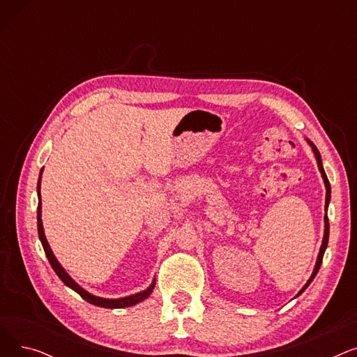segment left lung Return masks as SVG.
I'll list each match as a JSON object with an SVG mask.
<instances>
[{
	"label": "left lung",
	"mask_w": 357,
	"mask_h": 357,
	"mask_svg": "<svg viewBox=\"0 0 357 357\" xmlns=\"http://www.w3.org/2000/svg\"><path fill=\"white\" fill-rule=\"evenodd\" d=\"M307 143L311 146V149H312V152H314V156H315V159H317V165H318V169H320V174H321V176H323V181H324V185H326V207H324V211H326V215H324V236H323V243H321V248H320V252H318V256H317V261H315V266H314V271H312V273H311V276H310V279L307 280V284L303 287V289L299 291L296 295H295V298L296 296H299L301 295L308 287H310V284L312 282V279L315 278V275H317V272H318V269H320V266H321V261H323V256H324V252H326V249H327V245H328V234H330V226H328V217H327V210H328V204H330V199H331V186H330V182H328V179H327V175H326V172H324V167H323V160H321V155H320V152H318V149L314 146V143L311 142V140H308L307 139Z\"/></svg>",
	"instance_id": "8db88e82"
}]
</instances>
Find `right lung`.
Segmentation results:
<instances>
[{
  "label": "right lung",
  "mask_w": 357,
  "mask_h": 357,
  "mask_svg": "<svg viewBox=\"0 0 357 357\" xmlns=\"http://www.w3.org/2000/svg\"><path fill=\"white\" fill-rule=\"evenodd\" d=\"M42 174H43V169L40 171L39 175V182H37V198H39V205H37V231H39V238L42 241V246L45 249L46 257L49 259V264L53 268L54 273L59 276V279L62 282L73 289L77 294H79L86 303L92 304V305H97V307H102V308H126V307H133L142 301L153 292L155 289V284H156V279L152 280V284H150L144 291L133 294V295H128V296H123V298H102V296H97V295H92L91 292H88L86 289H84L78 282H75V280L70 278V275L65 271V268L59 264V260L56 259V256L53 255L47 238L45 236V229H43V221H42V197H40V183H42Z\"/></svg>",
  "instance_id": "add662e5"
}]
</instances>
